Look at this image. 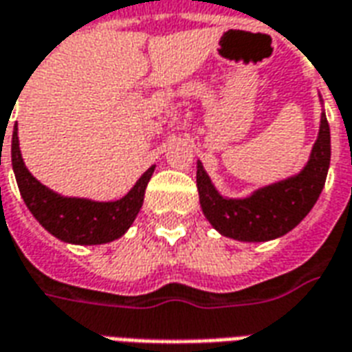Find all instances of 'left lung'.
Wrapping results in <instances>:
<instances>
[{
    "instance_id": "1",
    "label": "left lung",
    "mask_w": 352,
    "mask_h": 352,
    "mask_svg": "<svg viewBox=\"0 0 352 352\" xmlns=\"http://www.w3.org/2000/svg\"><path fill=\"white\" fill-rule=\"evenodd\" d=\"M330 166V126L326 115L320 118V131L313 153L303 168L292 179L280 181L262 190L254 192L247 199L222 198L209 181L201 166H198L199 204L207 221L221 232L222 236L239 241H267L285 236L298 226L303 217L324 188Z\"/></svg>"
}]
</instances>
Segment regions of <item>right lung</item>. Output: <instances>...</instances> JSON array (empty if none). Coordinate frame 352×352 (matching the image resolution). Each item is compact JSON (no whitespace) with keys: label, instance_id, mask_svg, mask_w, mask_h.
Here are the masks:
<instances>
[{"label":"right lung","instance_id":"right-lung-1","mask_svg":"<svg viewBox=\"0 0 352 352\" xmlns=\"http://www.w3.org/2000/svg\"><path fill=\"white\" fill-rule=\"evenodd\" d=\"M16 124L12 130L11 158L14 177L24 204L39 221L43 228L65 243L101 245L118 239L131 222L135 221L143 206L145 188L154 168H148L138 184L118 201H90L80 198H64L43 186L24 166L20 156Z\"/></svg>","mask_w":352,"mask_h":352}]
</instances>
